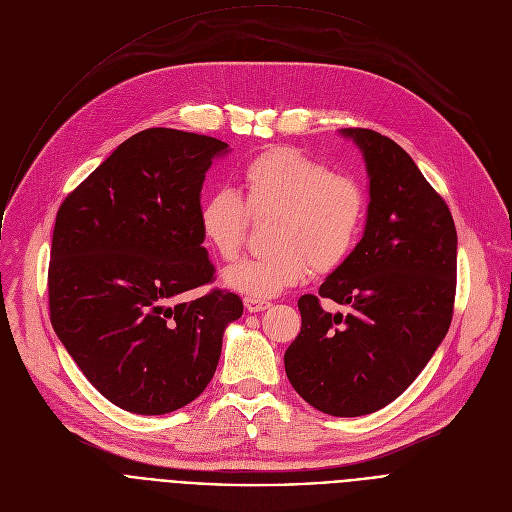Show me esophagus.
I'll return each instance as SVG.
<instances>
[{
	"label": "esophagus",
	"instance_id": "esophagus-1",
	"mask_svg": "<svg viewBox=\"0 0 512 512\" xmlns=\"http://www.w3.org/2000/svg\"><path fill=\"white\" fill-rule=\"evenodd\" d=\"M243 302H245V308L249 312H263V310H267L271 306V302H267L263 298H253V296H247Z\"/></svg>",
	"mask_w": 512,
	"mask_h": 512
}]
</instances>
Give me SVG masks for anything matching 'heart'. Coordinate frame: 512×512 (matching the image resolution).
Segmentation results:
<instances>
[{"label":"heart","instance_id":"obj_1","mask_svg":"<svg viewBox=\"0 0 512 512\" xmlns=\"http://www.w3.org/2000/svg\"><path fill=\"white\" fill-rule=\"evenodd\" d=\"M367 212L362 186L332 172L320 160L289 145L269 148L241 172V196L233 190L208 194L198 208L204 245L233 261L253 221L271 218L265 229L269 251L241 259L223 281L245 296L271 298L310 275L328 273L352 253Z\"/></svg>","mask_w":512,"mask_h":512}]
</instances>
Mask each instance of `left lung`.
I'll use <instances>...</instances> for the list:
<instances>
[{"mask_svg": "<svg viewBox=\"0 0 512 512\" xmlns=\"http://www.w3.org/2000/svg\"><path fill=\"white\" fill-rule=\"evenodd\" d=\"M371 176L367 229L346 261L298 300L302 330L285 375L304 401L358 417L395 401L423 371L454 316L458 235L440 192L387 135L348 127ZM320 297L349 314L330 315Z\"/></svg>", "mask_w": 512, "mask_h": 512, "instance_id": "left-lung-1", "label": "left lung"}]
</instances>
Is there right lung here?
I'll return each instance as SVG.
<instances>
[{"label":"right lung","instance_id":"add662e5","mask_svg":"<svg viewBox=\"0 0 512 512\" xmlns=\"http://www.w3.org/2000/svg\"><path fill=\"white\" fill-rule=\"evenodd\" d=\"M227 143L150 127L129 139L56 212L48 263L50 322L113 405L162 415L194 401L221 358L243 300L212 287L198 208L204 174Z\"/></svg>","mask_w":512,"mask_h":512}]
</instances>
